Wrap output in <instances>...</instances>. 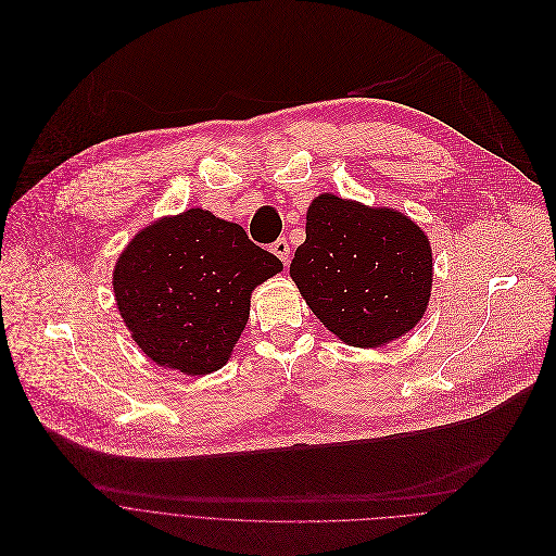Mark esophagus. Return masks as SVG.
<instances>
[{"label": "esophagus", "mask_w": 556, "mask_h": 556, "mask_svg": "<svg viewBox=\"0 0 556 556\" xmlns=\"http://www.w3.org/2000/svg\"><path fill=\"white\" fill-rule=\"evenodd\" d=\"M271 252L287 265L289 263V241L287 239H278L274 245H271Z\"/></svg>", "instance_id": "34e87169"}]
</instances>
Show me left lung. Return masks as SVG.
Segmentation results:
<instances>
[{"label": "left lung", "instance_id": "8db88e82", "mask_svg": "<svg viewBox=\"0 0 556 556\" xmlns=\"http://www.w3.org/2000/svg\"><path fill=\"white\" fill-rule=\"evenodd\" d=\"M431 269L429 239L409 216L324 192L306 210L289 274L332 336L379 349L420 321Z\"/></svg>", "mask_w": 556, "mask_h": 556}]
</instances>
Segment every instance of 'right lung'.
<instances>
[{
  "label": "right lung",
  "instance_id": "1",
  "mask_svg": "<svg viewBox=\"0 0 556 556\" xmlns=\"http://www.w3.org/2000/svg\"><path fill=\"white\" fill-rule=\"evenodd\" d=\"M278 271L282 263L239 224L190 207L131 239L116 261L114 293L147 357L201 377L228 364L254 287Z\"/></svg>",
  "mask_w": 556,
  "mask_h": 556
}]
</instances>
